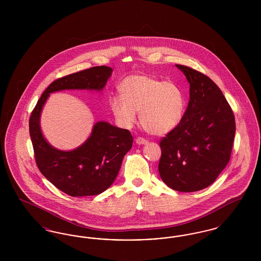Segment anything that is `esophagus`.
<instances>
[{
	"label": "esophagus",
	"mask_w": 261,
	"mask_h": 261,
	"mask_svg": "<svg viewBox=\"0 0 261 261\" xmlns=\"http://www.w3.org/2000/svg\"><path fill=\"white\" fill-rule=\"evenodd\" d=\"M147 143H148V141H147L146 139H144V138L139 137V138H137L136 139L137 145H146Z\"/></svg>",
	"instance_id": "obj_1"
}]
</instances>
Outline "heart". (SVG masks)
I'll return each instance as SVG.
<instances>
[{
    "mask_svg": "<svg viewBox=\"0 0 261 261\" xmlns=\"http://www.w3.org/2000/svg\"><path fill=\"white\" fill-rule=\"evenodd\" d=\"M121 99L112 100V110L117 121L131 127L140 112L143 128L152 135H164L181 122L186 107L185 94L171 80L146 74L131 75L119 86Z\"/></svg>",
    "mask_w": 261,
    "mask_h": 261,
    "instance_id": "obj_1",
    "label": "heart"
}]
</instances>
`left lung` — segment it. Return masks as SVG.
Instances as JSON below:
<instances>
[{
    "label": "left lung",
    "instance_id": "8db88e82",
    "mask_svg": "<svg viewBox=\"0 0 261 261\" xmlns=\"http://www.w3.org/2000/svg\"><path fill=\"white\" fill-rule=\"evenodd\" d=\"M190 84V100L181 122L161 141L159 171L179 192L211 185L230 161L235 116L223 93L206 75L176 64Z\"/></svg>",
    "mask_w": 261,
    "mask_h": 261
}]
</instances>
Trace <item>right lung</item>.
Returning a JSON list of instances; mask_svg holds the SVG:
<instances>
[{"label": "right lung", "instance_id": "1", "mask_svg": "<svg viewBox=\"0 0 261 261\" xmlns=\"http://www.w3.org/2000/svg\"><path fill=\"white\" fill-rule=\"evenodd\" d=\"M112 73V67L101 65L55 80L42 94L29 119L39 170L53 185L71 197L99 195L112 186L125 154L132 148L133 137L127 129L99 121L82 145L71 150H61L54 148L43 135L41 112L50 93L62 90L99 92Z\"/></svg>", "mask_w": 261, "mask_h": 261}]
</instances>
